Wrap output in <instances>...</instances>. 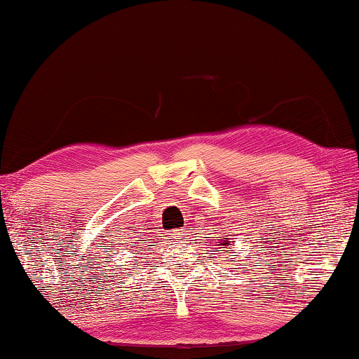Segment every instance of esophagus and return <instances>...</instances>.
Instances as JSON below:
<instances>
[{"label": "esophagus", "instance_id": "esophagus-1", "mask_svg": "<svg viewBox=\"0 0 359 359\" xmlns=\"http://www.w3.org/2000/svg\"><path fill=\"white\" fill-rule=\"evenodd\" d=\"M183 236H184V231H183V229H176V231H171V234H170L171 239H175V241H180V239H183Z\"/></svg>", "mask_w": 359, "mask_h": 359}]
</instances>
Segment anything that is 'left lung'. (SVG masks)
Listing matches in <instances>:
<instances>
[{
    "label": "left lung",
    "instance_id": "left-lung-1",
    "mask_svg": "<svg viewBox=\"0 0 359 359\" xmlns=\"http://www.w3.org/2000/svg\"><path fill=\"white\" fill-rule=\"evenodd\" d=\"M232 242H234V241H229V237L224 236V241H221L217 245H224V248H222V249H226L227 245H232ZM226 252H227V250H226Z\"/></svg>",
    "mask_w": 359,
    "mask_h": 359
}]
</instances>
